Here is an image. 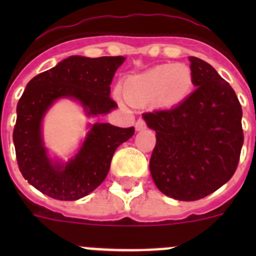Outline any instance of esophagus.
I'll use <instances>...</instances> for the list:
<instances>
[{
	"label": "esophagus",
	"instance_id": "1",
	"mask_svg": "<svg viewBox=\"0 0 256 256\" xmlns=\"http://www.w3.org/2000/svg\"><path fill=\"white\" fill-rule=\"evenodd\" d=\"M136 130H146V122L144 120V119H141V118H140V119H137V122H136Z\"/></svg>",
	"mask_w": 256,
	"mask_h": 256
}]
</instances>
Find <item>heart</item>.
Returning <instances> with one entry per match:
<instances>
[{
	"label": "heart",
	"mask_w": 256,
	"mask_h": 256,
	"mask_svg": "<svg viewBox=\"0 0 256 256\" xmlns=\"http://www.w3.org/2000/svg\"><path fill=\"white\" fill-rule=\"evenodd\" d=\"M194 82L192 72L184 64H164L128 78L123 94L134 105L158 101L165 106L180 102Z\"/></svg>",
	"instance_id": "b5f03b06"
}]
</instances>
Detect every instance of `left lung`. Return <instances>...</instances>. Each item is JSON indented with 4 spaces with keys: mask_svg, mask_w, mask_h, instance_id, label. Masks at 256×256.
I'll list each match as a JSON object with an SVG mask.
<instances>
[{
    "mask_svg": "<svg viewBox=\"0 0 256 256\" xmlns=\"http://www.w3.org/2000/svg\"><path fill=\"white\" fill-rule=\"evenodd\" d=\"M196 90L177 106L144 112L156 132L150 172L164 195L195 201L232 178L244 144L242 108L230 83L201 58H190Z\"/></svg>",
    "mask_w": 256,
    "mask_h": 256,
    "instance_id": "obj_1",
    "label": "left lung"
}]
</instances>
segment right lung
Returning a JSON list of instances; mask_svg holds the SVG:
<instances>
[{
    "mask_svg": "<svg viewBox=\"0 0 256 256\" xmlns=\"http://www.w3.org/2000/svg\"><path fill=\"white\" fill-rule=\"evenodd\" d=\"M124 60L123 56H70L26 84L16 106L12 140L22 177L38 191L56 200L73 201L104 182L115 150L132 137L133 126L94 124L80 150L66 164L47 156L40 126L47 110L62 97L79 101L90 116L112 112L118 105L110 97V84Z\"/></svg>",
    "mask_w": 256,
    "mask_h": 256,
    "instance_id": "right-lung-1",
    "label": "right lung"
}]
</instances>
